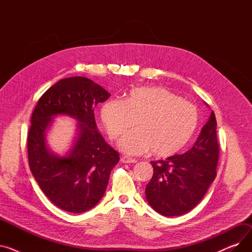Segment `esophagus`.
Listing matches in <instances>:
<instances>
[{
    "label": "esophagus",
    "instance_id": "34e87169",
    "mask_svg": "<svg viewBox=\"0 0 252 252\" xmlns=\"http://www.w3.org/2000/svg\"><path fill=\"white\" fill-rule=\"evenodd\" d=\"M122 161L124 163H136L137 162V159H135V158L133 157H129V156H123L122 157Z\"/></svg>",
    "mask_w": 252,
    "mask_h": 252
}]
</instances>
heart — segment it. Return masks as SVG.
<instances>
[{
	"label": "heart",
	"instance_id": "1",
	"mask_svg": "<svg viewBox=\"0 0 252 252\" xmlns=\"http://www.w3.org/2000/svg\"><path fill=\"white\" fill-rule=\"evenodd\" d=\"M102 122L111 139L117 140L136 124L121 142L128 154L151 149L156 156L182 150L193 137L199 122L196 106L160 87L130 90L124 100L110 99L101 108Z\"/></svg>",
	"mask_w": 252,
	"mask_h": 252
}]
</instances>
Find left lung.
Returning <instances> with one entry per match:
<instances>
[{"instance_id": "8db88e82", "label": "left lung", "mask_w": 252, "mask_h": 252, "mask_svg": "<svg viewBox=\"0 0 252 252\" xmlns=\"http://www.w3.org/2000/svg\"><path fill=\"white\" fill-rule=\"evenodd\" d=\"M219 155L217 121L211 112L189 151L151 161L153 177L145 191L148 203L165 217L188 213L201 201L215 181Z\"/></svg>"}]
</instances>
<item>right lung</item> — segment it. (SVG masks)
Returning a JSON list of instances; mask_svg holds the SVG:
<instances>
[{
	"instance_id": "1",
	"label": "right lung",
	"mask_w": 252,
	"mask_h": 252,
	"mask_svg": "<svg viewBox=\"0 0 252 252\" xmlns=\"http://www.w3.org/2000/svg\"><path fill=\"white\" fill-rule=\"evenodd\" d=\"M109 97L90 78L67 77L47 90L32 112L28 134L30 168L49 199L68 213H85L101 200L119 160V153L105 142L95 121V106ZM57 114L80 122L78 140L65 158L52 155L44 142L45 129Z\"/></svg>"
}]
</instances>
